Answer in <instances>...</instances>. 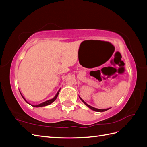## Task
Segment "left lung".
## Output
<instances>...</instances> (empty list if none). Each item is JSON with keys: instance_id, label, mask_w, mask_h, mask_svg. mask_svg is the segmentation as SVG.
Listing matches in <instances>:
<instances>
[{"instance_id": "left-lung-1", "label": "left lung", "mask_w": 147, "mask_h": 147, "mask_svg": "<svg viewBox=\"0 0 147 147\" xmlns=\"http://www.w3.org/2000/svg\"><path fill=\"white\" fill-rule=\"evenodd\" d=\"M79 97H80V99H81V100L83 102V103L85 104L87 107H88L89 108H90V109H91V110H94V111H96V112H105V111H106V110H109V109H110V108H109V109H96V108H94V107H91V106H90V105H88V104H87L85 102H84L80 97L79 96Z\"/></svg>"}]
</instances>
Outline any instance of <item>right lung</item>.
I'll return each mask as SVG.
<instances>
[{
  "mask_svg": "<svg viewBox=\"0 0 147 147\" xmlns=\"http://www.w3.org/2000/svg\"><path fill=\"white\" fill-rule=\"evenodd\" d=\"M61 90V89H60ZM60 90L57 91V92L56 93V94L55 95V96L53 97V99H50V100H47V101H45V102H43V103H41V104H38V105H32V104H30L28 102H27V100H26V99H25V98L23 96V95L21 94V96L23 97V98L24 99V100L27 102L28 104H30V105H32V106H33V107H44V106H47V105H50V104H51V103H53V102H54L56 99V98L57 97V96H58V94H59V91H60Z\"/></svg>",
  "mask_w": 147,
  "mask_h": 147,
  "instance_id": "1",
  "label": "right lung"
}]
</instances>
